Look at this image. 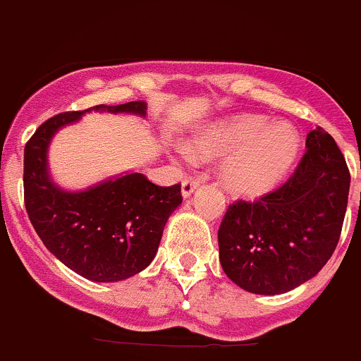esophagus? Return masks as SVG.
<instances>
[{"mask_svg":"<svg viewBox=\"0 0 361 361\" xmlns=\"http://www.w3.org/2000/svg\"><path fill=\"white\" fill-rule=\"evenodd\" d=\"M199 180H195V178H184L183 180V197L184 199H188V197L193 193V191L199 188Z\"/></svg>","mask_w":361,"mask_h":361,"instance_id":"34e87169","label":"esophagus"}]
</instances>
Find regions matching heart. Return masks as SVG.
Listing matches in <instances>:
<instances>
[{"mask_svg":"<svg viewBox=\"0 0 361 361\" xmlns=\"http://www.w3.org/2000/svg\"><path fill=\"white\" fill-rule=\"evenodd\" d=\"M298 132L288 123H269L262 116H233L195 130L184 157H222L219 178L238 197H262L275 190L295 164Z\"/></svg>","mask_w":361,"mask_h":361,"instance_id":"1","label":"heart"}]
</instances>
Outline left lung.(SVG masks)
Here are the masks:
<instances>
[{"mask_svg": "<svg viewBox=\"0 0 361 361\" xmlns=\"http://www.w3.org/2000/svg\"><path fill=\"white\" fill-rule=\"evenodd\" d=\"M295 173L257 202L237 200L219 228L220 266L255 295H282L307 282L336 250L350 175L324 128L307 133Z\"/></svg>", "mask_w": 361, "mask_h": 361, "instance_id": "left-lung-1", "label": "left lung"}]
</instances>
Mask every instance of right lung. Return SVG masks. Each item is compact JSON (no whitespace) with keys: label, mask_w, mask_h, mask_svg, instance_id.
<instances>
[{"label":"right lung","mask_w":361,"mask_h":361,"mask_svg":"<svg viewBox=\"0 0 361 361\" xmlns=\"http://www.w3.org/2000/svg\"><path fill=\"white\" fill-rule=\"evenodd\" d=\"M88 111L146 116L145 101L65 111L43 123L25 146V208L47 250L92 282H119L152 264L171 213L180 206V184L162 188L142 173H121L82 191L50 177L49 146L63 126Z\"/></svg>","instance_id":"right-lung-1"}]
</instances>
